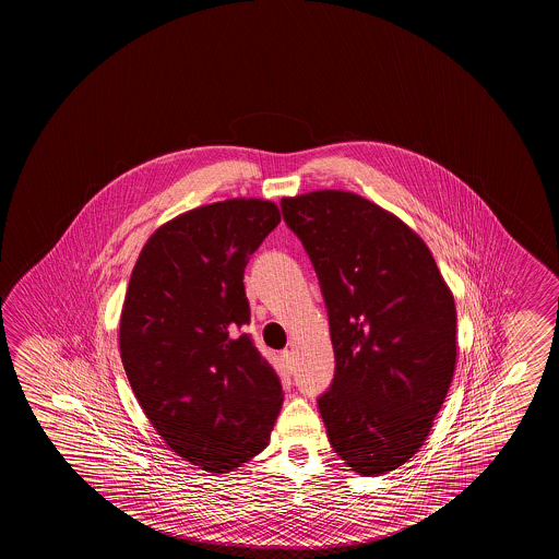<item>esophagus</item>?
Returning <instances> with one entry per match:
<instances>
[{"instance_id":"esophagus-1","label":"esophagus","mask_w":559,"mask_h":559,"mask_svg":"<svg viewBox=\"0 0 559 559\" xmlns=\"http://www.w3.org/2000/svg\"><path fill=\"white\" fill-rule=\"evenodd\" d=\"M281 358H283L284 372H286V374H293V370H294L293 353H290V350H283V353H281Z\"/></svg>"}]
</instances>
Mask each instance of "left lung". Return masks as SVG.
Returning <instances> with one entry per match:
<instances>
[{
	"label": "left lung",
	"instance_id": "8db88e82",
	"mask_svg": "<svg viewBox=\"0 0 559 559\" xmlns=\"http://www.w3.org/2000/svg\"><path fill=\"white\" fill-rule=\"evenodd\" d=\"M320 281L335 374L318 397L331 447L362 476L421 449L456 368V308L423 239L355 192L283 199Z\"/></svg>",
	"mask_w": 559,
	"mask_h": 559
}]
</instances>
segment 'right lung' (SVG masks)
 <instances>
[{"mask_svg":"<svg viewBox=\"0 0 559 559\" xmlns=\"http://www.w3.org/2000/svg\"><path fill=\"white\" fill-rule=\"evenodd\" d=\"M276 204L214 202L157 229L138 257L120 316V358L157 435L214 474L265 449L281 412L275 368L241 328L243 273L278 226Z\"/></svg>","mask_w":559,"mask_h":559,"instance_id":"obj_1","label":"right lung"}]
</instances>
